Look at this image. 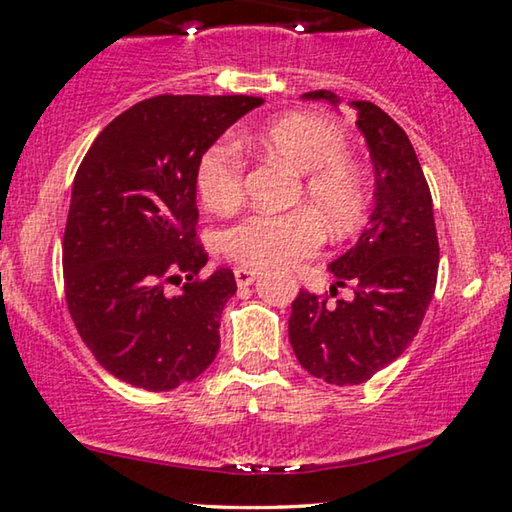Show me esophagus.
I'll return each mask as SVG.
<instances>
[{"instance_id":"34e87169","label":"esophagus","mask_w":512,"mask_h":512,"mask_svg":"<svg viewBox=\"0 0 512 512\" xmlns=\"http://www.w3.org/2000/svg\"><path fill=\"white\" fill-rule=\"evenodd\" d=\"M234 276H236V283H239V287H246V285H253L255 283V278H257V271H253V269H236L234 271Z\"/></svg>"}]
</instances>
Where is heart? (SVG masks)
Returning <instances> with one entry per match:
<instances>
[{
	"label": "heart",
	"instance_id": "1",
	"mask_svg": "<svg viewBox=\"0 0 512 512\" xmlns=\"http://www.w3.org/2000/svg\"><path fill=\"white\" fill-rule=\"evenodd\" d=\"M259 150L306 174L301 197L311 208L253 213L222 234V250L248 269H276L318 253L325 227L352 232L366 213V187L345 160L348 139L334 122L311 113H287L255 136ZM199 192L215 213H229L243 199V157L232 143H215L199 162Z\"/></svg>",
	"mask_w": 512,
	"mask_h": 512
}]
</instances>
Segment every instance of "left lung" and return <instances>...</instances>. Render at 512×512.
I'll return each mask as SVG.
<instances>
[{"mask_svg": "<svg viewBox=\"0 0 512 512\" xmlns=\"http://www.w3.org/2000/svg\"><path fill=\"white\" fill-rule=\"evenodd\" d=\"M301 99L341 106L331 90ZM357 111L373 164V211L348 253L327 264L336 297L352 285L355 297L334 304L299 292L287 322L299 364L329 385H362L394 362L413 341L434 299L438 236L429 185L413 143L383 109L348 102Z\"/></svg>", "mask_w": 512, "mask_h": 512, "instance_id": "left-lung-1", "label": "left lung"}]
</instances>
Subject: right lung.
<instances>
[{
    "label": "right lung",
    "instance_id": "obj_1",
    "mask_svg": "<svg viewBox=\"0 0 512 512\" xmlns=\"http://www.w3.org/2000/svg\"><path fill=\"white\" fill-rule=\"evenodd\" d=\"M259 97L160 95L104 127L71 187L62 241L71 320L111 376L169 392L218 355L220 318L236 280L197 236V174L208 148L262 106ZM185 277L178 295L167 282Z\"/></svg>",
    "mask_w": 512,
    "mask_h": 512
}]
</instances>
